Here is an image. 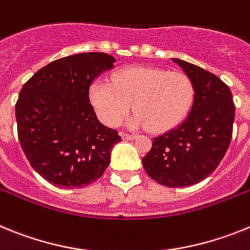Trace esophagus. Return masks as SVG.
Listing matches in <instances>:
<instances>
[{
  "mask_svg": "<svg viewBox=\"0 0 250 250\" xmlns=\"http://www.w3.org/2000/svg\"><path fill=\"white\" fill-rule=\"evenodd\" d=\"M122 138L123 140L131 141V140H134V138H136V136H134V134H129V133H122Z\"/></svg>",
  "mask_w": 250,
  "mask_h": 250,
  "instance_id": "obj_1",
  "label": "esophagus"
}]
</instances>
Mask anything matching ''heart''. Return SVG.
I'll return each instance as SVG.
<instances>
[{
    "label": "heart",
    "instance_id": "1",
    "mask_svg": "<svg viewBox=\"0 0 250 250\" xmlns=\"http://www.w3.org/2000/svg\"><path fill=\"white\" fill-rule=\"evenodd\" d=\"M192 80L182 71L136 66L119 70L112 84L97 79L90 84L89 99L99 119L117 127L131 112L132 127L164 132L184 121L194 103Z\"/></svg>",
    "mask_w": 250,
    "mask_h": 250
}]
</instances>
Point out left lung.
<instances>
[{"label": "left lung", "instance_id": "8db88e82", "mask_svg": "<svg viewBox=\"0 0 250 250\" xmlns=\"http://www.w3.org/2000/svg\"><path fill=\"white\" fill-rule=\"evenodd\" d=\"M192 80L194 103L184 122L153 138L142 165L167 188L195 185L211 175L229 148L235 107L229 86L210 71L172 59Z\"/></svg>", "mask_w": 250, "mask_h": 250}]
</instances>
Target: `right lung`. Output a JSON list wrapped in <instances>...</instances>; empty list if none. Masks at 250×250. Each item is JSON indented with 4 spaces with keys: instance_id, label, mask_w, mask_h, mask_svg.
Masks as SVG:
<instances>
[{
    "instance_id": "add662e5",
    "label": "right lung",
    "mask_w": 250,
    "mask_h": 250,
    "mask_svg": "<svg viewBox=\"0 0 250 250\" xmlns=\"http://www.w3.org/2000/svg\"><path fill=\"white\" fill-rule=\"evenodd\" d=\"M114 62L104 53L65 56L36 71L20 90V145L32 168L54 185L79 188L97 181L122 140L99 122L89 101L92 82Z\"/></svg>"
}]
</instances>
